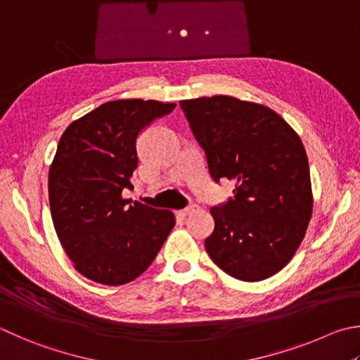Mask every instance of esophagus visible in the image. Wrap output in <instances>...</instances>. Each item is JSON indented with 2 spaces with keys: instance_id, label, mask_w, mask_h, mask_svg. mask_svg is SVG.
I'll return each instance as SVG.
<instances>
[{
  "instance_id": "1",
  "label": "esophagus",
  "mask_w": 360,
  "mask_h": 360,
  "mask_svg": "<svg viewBox=\"0 0 360 360\" xmlns=\"http://www.w3.org/2000/svg\"><path fill=\"white\" fill-rule=\"evenodd\" d=\"M197 211H200V206L198 205H192V206H188L186 209H182V211H179L178 214L182 215V217H186V215H191V214L197 212Z\"/></svg>"
}]
</instances>
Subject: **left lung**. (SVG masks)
I'll return each instance as SVG.
<instances>
[{"label": "left lung", "mask_w": 360, "mask_h": 360, "mask_svg": "<svg viewBox=\"0 0 360 360\" xmlns=\"http://www.w3.org/2000/svg\"><path fill=\"white\" fill-rule=\"evenodd\" d=\"M214 181L236 182L211 207L206 252L221 271L259 282L290 263L313 211L310 168L299 135L269 107L231 96L181 101Z\"/></svg>", "instance_id": "obj_1"}]
</instances>
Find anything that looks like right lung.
Wrapping results in <instances>:
<instances>
[{
  "label": "right lung",
  "mask_w": 360,
  "mask_h": 360,
  "mask_svg": "<svg viewBox=\"0 0 360 360\" xmlns=\"http://www.w3.org/2000/svg\"><path fill=\"white\" fill-rule=\"evenodd\" d=\"M176 103L121 99L69 124L49 172L58 239L74 267L96 283L120 286L145 272L174 226V214L122 198L134 187L136 136Z\"/></svg>",
  "instance_id": "obj_1"
}]
</instances>
